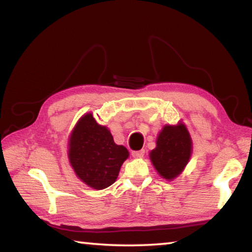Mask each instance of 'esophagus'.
I'll use <instances>...</instances> for the list:
<instances>
[{
    "label": "esophagus",
    "mask_w": 252,
    "mask_h": 252,
    "mask_svg": "<svg viewBox=\"0 0 252 252\" xmlns=\"http://www.w3.org/2000/svg\"><path fill=\"white\" fill-rule=\"evenodd\" d=\"M144 153H145V151L144 150H140V151H133V152H132L131 154H132V157L133 158H142L144 155Z\"/></svg>",
    "instance_id": "obj_1"
}]
</instances>
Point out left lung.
<instances>
[{
    "mask_svg": "<svg viewBox=\"0 0 252 252\" xmlns=\"http://www.w3.org/2000/svg\"><path fill=\"white\" fill-rule=\"evenodd\" d=\"M191 153V140L186 126H165L158 136L157 148L150 153L159 175L173 180L184 170Z\"/></svg>",
    "mask_w": 252,
    "mask_h": 252,
    "instance_id": "8db88e82",
    "label": "left lung"
}]
</instances>
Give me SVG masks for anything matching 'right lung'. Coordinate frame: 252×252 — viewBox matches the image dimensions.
Returning <instances> with one entry per match:
<instances>
[{
    "label": "right lung",
    "instance_id": "right-lung-1",
    "mask_svg": "<svg viewBox=\"0 0 252 252\" xmlns=\"http://www.w3.org/2000/svg\"><path fill=\"white\" fill-rule=\"evenodd\" d=\"M68 157L85 184L103 189L116 182L129 152L125 146L114 143L110 131L99 126L93 114L87 113L71 132Z\"/></svg>",
    "mask_w": 252,
    "mask_h": 252
}]
</instances>
